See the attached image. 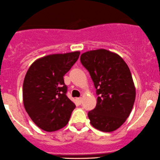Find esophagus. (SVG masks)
Returning <instances> with one entry per match:
<instances>
[{
  "instance_id": "1",
  "label": "esophagus",
  "mask_w": 160,
  "mask_h": 160,
  "mask_svg": "<svg viewBox=\"0 0 160 160\" xmlns=\"http://www.w3.org/2000/svg\"><path fill=\"white\" fill-rule=\"evenodd\" d=\"M76 100H77V102H78V104H82V98H77Z\"/></svg>"
}]
</instances>
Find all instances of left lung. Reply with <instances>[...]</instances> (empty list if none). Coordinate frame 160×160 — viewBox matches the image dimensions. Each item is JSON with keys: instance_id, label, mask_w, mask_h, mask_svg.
<instances>
[{"instance_id": "8db88e82", "label": "left lung", "mask_w": 160, "mask_h": 160, "mask_svg": "<svg viewBox=\"0 0 160 160\" xmlns=\"http://www.w3.org/2000/svg\"><path fill=\"white\" fill-rule=\"evenodd\" d=\"M80 60L98 96L96 107L88 113L90 124L101 132H113L125 122L135 100L130 69L121 56L105 49L83 53Z\"/></svg>"}]
</instances>
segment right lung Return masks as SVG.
I'll return each mask as SVG.
<instances>
[{
  "mask_svg": "<svg viewBox=\"0 0 160 160\" xmlns=\"http://www.w3.org/2000/svg\"><path fill=\"white\" fill-rule=\"evenodd\" d=\"M80 52L55 53L35 61L23 82V104L32 121L45 132L67 125L75 104L69 99L64 75L78 59Z\"/></svg>",
  "mask_w": 160,
  "mask_h": 160,
  "instance_id": "1",
  "label": "right lung"
}]
</instances>
